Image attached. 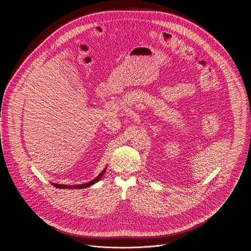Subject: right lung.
Segmentation results:
<instances>
[{"mask_svg": "<svg viewBox=\"0 0 251 251\" xmlns=\"http://www.w3.org/2000/svg\"><path fill=\"white\" fill-rule=\"evenodd\" d=\"M105 170H106V168L95 177V178H93L92 181H90V182H88V183H86V184H82V185H75V186H65V185H57V184H51L52 186H54L55 188H58V189H84V188H88V187H90V186H92L93 184H95L96 182H98L100 178H101V176H103V174H104V172H105Z\"/></svg>", "mask_w": 251, "mask_h": 251, "instance_id": "1", "label": "right lung"}]
</instances>
